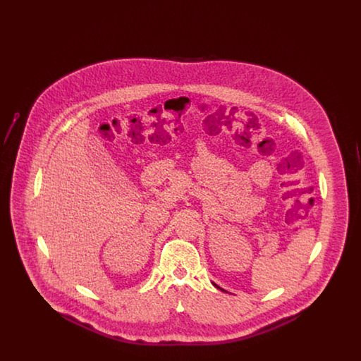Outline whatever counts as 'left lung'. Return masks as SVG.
<instances>
[{
	"label": "left lung",
	"mask_w": 361,
	"mask_h": 361,
	"mask_svg": "<svg viewBox=\"0 0 361 361\" xmlns=\"http://www.w3.org/2000/svg\"><path fill=\"white\" fill-rule=\"evenodd\" d=\"M214 286H215V287H216V288H219V290H221V291H224V290H222V288H221V287H218V286H216V284H214ZM226 292V291H224Z\"/></svg>",
	"instance_id": "obj_1"
}]
</instances>
